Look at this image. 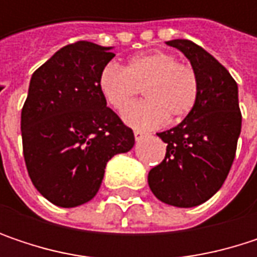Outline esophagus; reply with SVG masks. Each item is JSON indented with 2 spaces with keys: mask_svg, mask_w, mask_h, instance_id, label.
Instances as JSON below:
<instances>
[{
  "mask_svg": "<svg viewBox=\"0 0 257 257\" xmlns=\"http://www.w3.org/2000/svg\"><path fill=\"white\" fill-rule=\"evenodd\" d=\"M134 137H135V140H137V141H140V140H143L144 137H147V134H146V132H143V131H138V129H137V131H134Z\"/></svg>",
  "mask_w": 257,
  "mask_h": 257,
  "instance_id": "34e87169",
  "label": "esophagus"
}]
</instances>
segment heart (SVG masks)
Returning <instances> with one entry per match:
<instances>
[{
    "mask_svg": "<svg viewBox=\"0 0 257 257\" xmlns=\"http://www.w3.org/2000/svg\"><path fill=\"white\" fill-rule=\"evenodd\" d=\"M98 86L105 102L117 111H122L143 87L147 99L123 111V120L140 129L156 128L167 117L183 119L195 107L199 93L195 70L168 52L134 56L125 68L107 64L99 74Z\"/></svg>",
    "mask_w": 257,
    "mask_h": 257,
    "instance_id": "b5f03b06",
    "label": "heart"
}]
</instances>
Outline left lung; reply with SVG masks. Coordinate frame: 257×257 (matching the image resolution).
Segmentation results:
<instances>
[{"label": "left lung", "instance_id": "8db88e82", "mask_svg": "<svg viewBox=\"0 0 257 257\" xmlns=\"http://www.w3.org/2000/svg\"><path fill=\"white\" fill-rule=\"evenodd\" d=\"M167 44L190 61L199 93L181 123L158 134L167 143V153L150 170L149 186L159 201L189 208L208 201L229 174L241 132L238 86L229 71L193 41Z\"/></svg>", "mask_w": 257, "mask_h": 257}]
</instances>
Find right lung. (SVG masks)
Listing matches in <instances>:
<instances>
[{
	"instance_id": "1",
	"label": "right lung",
	"mask_w": 257,
	"mask_h": 257,
	"mask_svg": "<svg viewBox=\"0 0 257 257\" xmlns=\"http://www.w3.org/2000/svg\"><path fill=\"white\" fill-rule=\"evenodd\" d=\"M110 49L90 41L68 44L29 81L21 117L26 170L35 189L58 207L90 201L107 162L135 143L99 92V74L114 58Z\"/></svg>"
}]
</instances>
